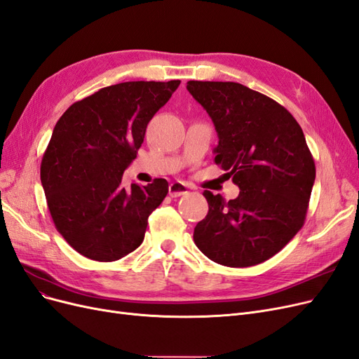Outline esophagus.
I'll use <instances>...</instances> for the list:
<instances>
[{"label":"esophagus","mask_w":359,"mask_h":359,"mask_svg":"<svg viewBox=\"0 0 359 359\" xmlns=\"http://www.w3.org/2000/svg\"><path fill=\"white\" fill-rule=\"evenodd\" d=\"M189 189L184 182H172L169 185V196L170 197H180L182 194H187Z\"/></svg>","instance_id":"obj_1"}]
</instances>
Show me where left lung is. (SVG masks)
I'll use <instances>...</instances> for the list:
<instances>
[{"label": "left lung", "instance_id": "left-lung-1", "mask_svg": "<svg viewBox=\"0 0 359 359\" xmlns=\"http://www.w3.org/2000/svg\"><path fill=\"white\" fill-rule=\"evenodd\" d=\"M218 133L215 163L241 189L236 199L205 190L209 211L194 243L209 259L250 267L278 254L303 227L315 182L300 125L271 97L233 81H189Z\"/></svg>", "mask_w": 359, "mask_h": 359}]
</instances>
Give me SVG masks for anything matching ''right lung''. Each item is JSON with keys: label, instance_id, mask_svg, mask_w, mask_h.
<instances>
[{"label": "right lung", "instance_id": "add662e5", "mask_svg": "<svg viewBox=\"0 0 359 359\" xmlns=\"http://www.w3.org/2000/svg\"><path fill=\"white\" fill-rule=\"evenodd\" d=\"M180 80L126 81L74 102L53 129L40 177L56 230L95 262H116L144 241L148 217L163 202L168 181L121 182L137 158L148 121Z\"/></svg>", "mask_w": 359, "mask_h": 359}]
</instances>
